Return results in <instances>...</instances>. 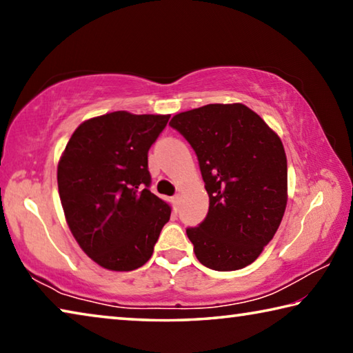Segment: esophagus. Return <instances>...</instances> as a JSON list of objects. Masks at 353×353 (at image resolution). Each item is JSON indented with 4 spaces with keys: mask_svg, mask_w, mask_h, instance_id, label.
<instances>
[{
    "mask_svg": "<svg viewBox=\"0 0 353 353\" xmlns=\"http://www.w3.org/2000/svg\"><path fill=\"white\" fill-rule=\"evenodd\" d=\"M181 199H182V196H181V194L172 196V204H174V207H176V208L179 207V204H181Z\"/></svg>",
    "mask_w": 353,
    "mask_h": 353,
    "instance_id": "esophagus-1",
    "label": "esophagus"
}]
</instances>
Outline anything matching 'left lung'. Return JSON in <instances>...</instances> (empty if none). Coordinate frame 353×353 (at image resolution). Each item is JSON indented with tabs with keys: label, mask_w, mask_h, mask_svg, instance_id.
Masks as SVG:
<instances>
[{
	"label": "left lung",
	"mask_w": 353,
	"mask_h": 353,
	"mask_svg": "<svg viewBox=\"0 0 353 353\" xmlns=\"http://www.w3.org/2000/svg\"><path fill=\"white\" fill-rule=\"evenodd\" d=\"M170 126L194 149L208 213L187 235L202 265L236 271L259 259L276 235L288 201L280 137L244 104H207L177 113Z\"/></svg>",
	"instance_id": "1"
}]
</instances>
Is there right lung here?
I'll return each instance as SVG.
<instances>
[{
	"label": "right lung",
	"mask_w": 353,
	"mask_h": 353,
	"mask_svg": "<svg viewBox=\"0 0 353 353\" xmlns=\"http://www.w3.org/2000/svg\"><path fill=\"white\" fill-rule=\"evenodd\" d=\"M170 115L118 110L79 124L57 165L59 196L77 244L99 266L134 271L151 259L171 207L149 190L148 151Z\"/></svg>",
	"instance_id": "obj_1"
}]
</instances>
